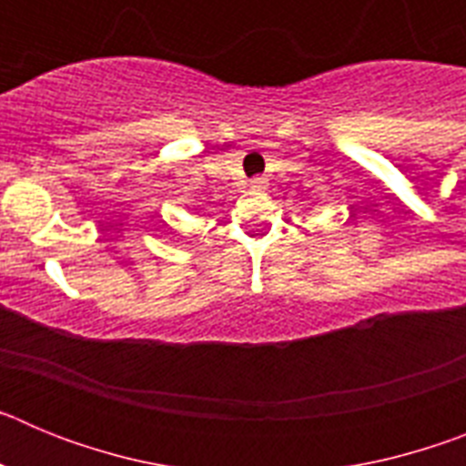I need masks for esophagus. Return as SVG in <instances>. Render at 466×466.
I'll return each mask as SVG.
<instances>
[{
    "instance_id": "obj_1",
    "label": "esophagus",
    "mask_w": 466,
    "mask_h": 466,
    "mask_svg": "<svg viewBox=\"0 0 466 466\" xmlns=\"http://www.w3.org/2000/svg\"><path fill=\"white\" fill-rule=\"evenodd\" d=\"M266 187H268V182H266L263 177H257V179H252V184H249V188H252V191H263Z\"/></svg>"
}]
</instances>
